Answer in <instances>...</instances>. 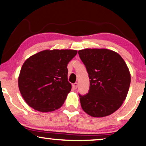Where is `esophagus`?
I'll return each instance as SVG.
<instances>
[{"label":"esophagus","mask_w":146,"mask_h":146,"mask_svg":"<svg viewBox=\"0 0 146 146\" xmlns=\"http://www.w3.org/2000/svg\"><path fill=\"white\" fill-rule=\"evenodd\" d=\"M78 86V84L77 82H76V83H74V84H72V87H73V88H74V89H77Z\"/></svg>","instance_id":"1"}]
</instances>
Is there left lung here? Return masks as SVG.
<instances>
[{"label":"left lung","mask_w":146,"mask_h":146,"mask_svg":"<svg viewBox=\"0 0 146 146\" xmlns=\"http://www.w3.org/2000/svg\"><path fill=\"white\" fill-rule=\"evenodd\" d=\"M90 79L88 93L79 94L82 108L91 116L113 113L122 105L128 92L130 73L121 56L108 49L78 51Z\"/></svg>","instance_id":"1"}]
</instances>
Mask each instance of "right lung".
Here are the masks:
<instances>
[{"label":"right lung","instance_id":"right-lung-1","mask_svg":"<svg viewBox=\"0 0 146 146\" xmlns=\"http://www.w3.org/2000/svg\"><path fill=\"white\" fill-rule=\"evenodd\" d=\"M74 50H46L29 58L19 77V88L27 104L42 112L60 108L71 84L67 64L76 55Z\"/></svg>","mask_w":146,"mask_h":146}]
</instances>
